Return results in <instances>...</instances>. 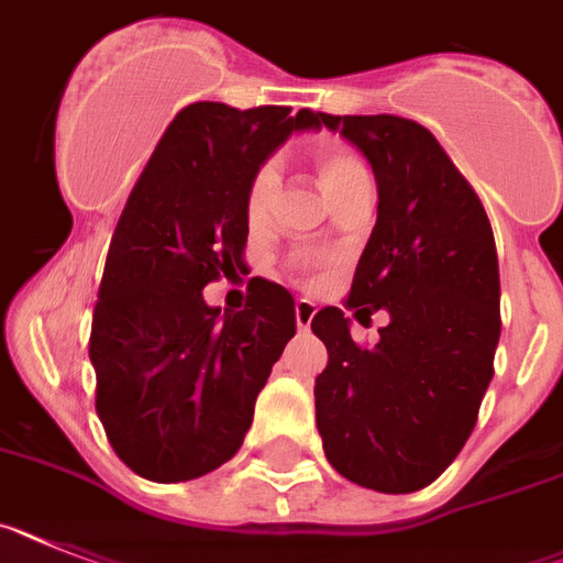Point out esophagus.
<instances>
[{
  "mask_svg": "<svg viewBox=\"0 0 563 563\" xmlns=\"http://www.w3.org/2000/svg\"><path fill=\"white\" fill-rule=\"evenodd\" d=\"M317 314V306L311 300H297L295 302V320H297V329L300 331H309L311 329V320Z\"/></svg>",
  "mask_w": 563,
  "mask_h": 563,
  "instance_id": "1",
  "label": "esophagus"
}]
</instances>
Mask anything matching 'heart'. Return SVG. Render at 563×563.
<instances>
[{
  "mask_svg": "<svg viewBox=\"0 0 563 563\" xmlns=\"http://www.w3.org/2000/svg\"><path fill=\"white\" fill-rule=\"evenodd\" d=\"M317 178H320V187L325 192V198L334 200L336 195L349 192L351 187L363 184L368 178V169L356 155L345 153V150H336V146H325L317 153ZM277 189H280V178H277V169L272 164H263L257 173L252 175L246 189V218L252 223L266 221V214L272 212V203L277 198Z\"/></svg>",
  "mask_w": 563,
  "mask_h": 563,
  "instance_id": "obj_1",
  "label": "heart"
}]
</instances>
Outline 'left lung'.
<instances>
[{
	"mask_svg": "<svg viewBox=\"0 0 563 563\" xmlns=\"http://www.w3.org/2000/svg\"><path fill=\"white\" fill-rule=\"evenodd\" d=\"M322 124L368 158L376 227L345 309L390 322L365 349L325 306L311 331L329 365L317 376V428L331 467L379 493L428 487L464 448L493 379L501 286L478 195L430 130L399 115H329Z\"/></svg>",
	"mask_w": 563,
	"mask_h": 563,
	"instance_id": "left-lung-1",
	"label": "left lung"
}]
</instances>
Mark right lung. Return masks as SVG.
<instances>
[{
	"mask_svg": "<svg viewBox=\"0 0 563 563\" xmlns=\"http://www.w3.org/2000/svg\"><path fill=\"white\" fill-rule=\"evenodd\" d=\"M320 119L195 101L126 198L92 311L90 363L112 451L150 482H189L229 462L295 336V297L277 283L252 277L241 311L212 309L200 291L243 268L252 175Z\"/></svg>",
	"mask_w": 563,
	"mask_h": 563,
	"instance_id": "obj_1",
	"label": "right lung"
}]
</instances>
